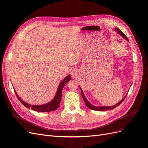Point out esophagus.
Masks as SVG:
<instances>
[{
  "mask_svg": "<svg viewBox=\"0 0 148 148\" xmlns=\"http://www.w3.org/2000/svg\"><path fill=\"white\" fill-rule=\"evenodd\" d=\"M70 73H71V75H75V73H76V71H75V69H71V71H70Z\"/></svg>",
  "mask_w": 148,
  "mask_h": 148,
  "instance_id": "esophagus-1",
  "label": "esophagus"
}]
</instances>
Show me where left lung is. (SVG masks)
I'll list each match as a JSON object with an SVG mask.
<instances>
[{"label": "left lung", "mask_w": 148, "mask_h": 148, "mask_svg": "<svg viewBox=\"0 0 148 148\" xmlns=\"http://www.w3.org/2000/svg\"><path fill=\"white\" fill-rule=\"evenodd\" d=\"M115 31H116V32L117 33H118L121 36H122L123 38H125V39H127V41H128V38H127V37L126 36H125L124 34H123V33L122 32V31H121V30L120 29H119V28H115ZM80 89H81V92H82V97H83V100H84V103L85 104H86V106L88 107L89 109H91V110H98V111H104V110H111V109H114V108H115V107H117L118 106H119L121 103H122L123 101V100L125 99V98L126 97V96H127V94L126 95V96H125L123 99L121 100L119 103H117V104H115V105H114V106H107V107H97V106H94L93 105H92L90 102H89L87 99H86V97L84 96V93H83V91H82V88H80Z\"/></svg>", "instance_id": "left-lung-1"}]
</instances>
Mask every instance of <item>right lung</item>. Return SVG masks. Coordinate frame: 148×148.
Returning <instances> with one entry per match:
<instances>
[{
	"instance_id": "add662e5",
	"label": "right lung",
	"mask_w": 148,
	"mask_h": 148,
	"mask_svg": "<svg viewBox=\"0 0 148 148\" xmlns=\"http://www.w3.org/2000/svg\"><path fill=\"white\" fill-rule=\"evenodd\" d=\"M71 79L70 75H67L66 77L62 80V82L59 84V87H58L57 91L56 92V95L55 97H53V99L47 104H43V105H30L28 103L25 102L22 100L20 97L17 95V94L15 90V92L16 94V96L18 97V99L19 101L23 104L25 107H27L28 109H31L33 110L38 111V112H51L53 110H56L57 109L58 107H59L60 101H61V97H62V89L64 88V86L65 84L68 83Z\"/></svg>"
}]
</instances>
